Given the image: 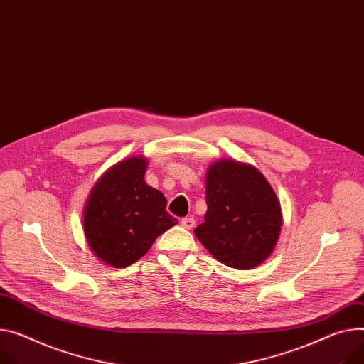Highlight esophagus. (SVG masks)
<instances>
[{
  "label": "esophagus",
  "mask_w": 364,
  "mask_h": 364,
  "mask_svg": "<svg viewBox=\"0 0 364 364\" xmlns=\"http://www.w3.org/2000/svg\"><path fill=\"white\" fill-rule=\"evenodd\" d=\"M181 223H182V226H183L185 229H188V230H191V229L195 226V220H193V218H191V217H185V218H182V220H181Z\"/></svg>",
  "instance_id": "1"
}]
</instances>
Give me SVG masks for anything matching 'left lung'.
Returning <instances> with one entry per match:
<instances>
[{"instance_id":"obj_1","label":"left lung","mask_w":364,"mask_h":364,"mask_svg":"<svg viewBox=\"0 0 364 364\" xmlns=\"http://www.w3.org/2000/svg\"><path fill=\"white\" fill-rule=\"evenodd\" d=\"M205 185L207 213L195 236L228 267L261 265L283 226L282 205L269 182L254 166L221 159L208 167Z\"/></svg>"}]
</instances>
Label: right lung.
<instances>
[{
	"label": "right lung",
	"instance_id": "obj_1",
	"mask_svg": "<svg viewBox=\"0 0 364 364\" xmlns=\"http://www.w3.org/2000/svg\"><path fill=\"white\" fill-rule=\"evenodd\" d=\"M146 157L112 166L93 186L82 217L92 252L105 264L125 268L144 257L178 220L166 211L164 195L146 183Z\"/></svg>",
	"mask_w": 364,
	"mask_h": 364
}]
</instances>
